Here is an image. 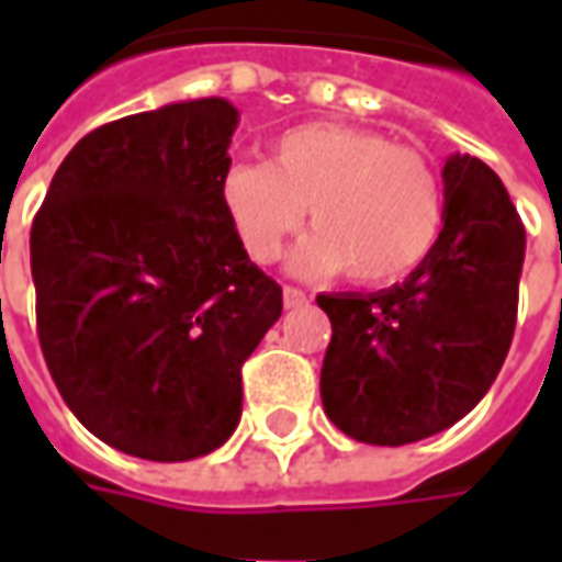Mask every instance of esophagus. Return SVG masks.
<instances>
[{"instance_id":"34e87169","label":"esophagus","mask_w":562,"mask_h":562,"mask_svg":"<svg viewBox=\"0 0 562 562\" xmlns=\"http://www.w3.org/2000/svg\"><path fill=\"white\" fill-rule=\"evenodd\" d=\"M282 304H285V310H301V306L310 304V297H306L304 289L285 285V289H282Z\"/></svg>"}]
</instances>
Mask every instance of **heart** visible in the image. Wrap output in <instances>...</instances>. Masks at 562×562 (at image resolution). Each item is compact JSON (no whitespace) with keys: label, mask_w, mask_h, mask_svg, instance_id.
<instances>
[{"label":"heart","mask_w":562,"mask_h":562,"mask_svg":"<svg viewBox=\"0 0 562 562\" xmlns=\"http://www.w3.org/2000/svg\"><path fill=\"white\" fill-rule=\"evenodd\" d=\"M222 207L252 261L270 265L306 220L318 232L297 246L292 268L340 273L358 285L406 280L434 252L446 201L422 149L382 132L304 123L270 144V161H234L220 183Z\"/></svg>","instance_id":"1"}]
</instances>
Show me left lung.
I'll return each mask as SVG.
<instances>
[{"label":"left lung","mask_w":562,"mask_h":562,"mask_svg":"<svg viewBox=\"0 0 562 562\" xmlns=\"http://www.w3.org/2000/svg\"><path fill=\"white\" fill-rule=\"evenodd\" d=\"M446 216L422 268L373 294H318L330 318L322 403L342 434L406 446L446 430L494 385L506 361L527 232L482 159L442 168Z\"/></svg>","instance_id":"1"}]
</instances>
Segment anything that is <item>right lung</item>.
Masks as SVG:
<instances>
[{
  "mask_svg": "<svg viewBox=\"0 0 562 562\" xmlns=\"http://www.w3.org/2000/svg\"><path fill=\"white\" fill-rule=\"evenodd\" d=\"M237 116L195 99L99 126L32 222L47 370L78 422L132 458L220 448L240 422V367L282 313L222 207Z\"/></svg>",
  "mask_w": 562,
  "mask_h": 562,
  "instance_id": "add662e5",
  "label": "right lung"
}]
</instances>
